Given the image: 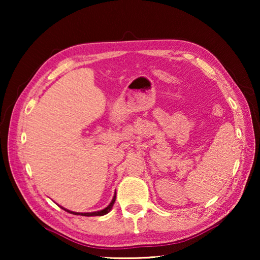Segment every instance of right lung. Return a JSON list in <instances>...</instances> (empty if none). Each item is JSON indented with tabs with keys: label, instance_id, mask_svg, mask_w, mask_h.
Segmentation results:
<instances>
[{
	"label": "right lung",
	"instance_id": "add662e5",
	"mask_svg": "<svg viewBox=\"0 0 260 260\" xmlns=\"http://www.w3.org/2000/svg\"><path fill=\"white\" fill-rule=\"evenodd\" d=\"M114 202H116V195L113 196L112 202H111V203L109 204V206H107V208L103 209V210L98 211V212H89V213H79V212H72V211H69V210H67V209H64V210H65V211H68V212H70V213H73V214H79V215H85V217H94V215H104V214H107V213H109V212H110V210L112 209V206H113V204H114Z\"/></svg>",
	"mask_w": 260,
	"mask_h": 260
}]
</instances>
